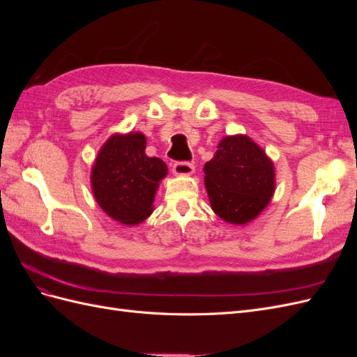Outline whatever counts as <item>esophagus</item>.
Masks as SVG:
<instances>
[{
    "label": "esophagus",
    "instance_id": "1",
    "mask_svg": "<svg viewBox=\"0 0 357 357\" xmlns=\"http://www.w3.org/2000/svg\"><path fill=\"white\" fill-rule=\"evenodd\" d=\"M193 171H195V165L190 164V162H176L172 165V172L176 176H190L193 174Z\"/></svg>",
    "mask_w": 357,
    "mask_h": 357
}]
</instances>
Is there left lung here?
I'll return each instance as SVG.
<instances>
[{
    "label": "left lung",
    "mask_w": 357,
    "mask_h": 357,
    "mask_svg": "<svg viewBox=\"0 0 357 357\" xmlns=\"http://www.w3.org/2000/svg\"><path fill=\"white\" fill-rule=\"evenodd\" d=\"M204 172L213 211L232 225L252 222L274 195L273 160L247 135L225 137Z\"/></svg>",
    "instance_id": "left-lung-1"
}]
</instances>
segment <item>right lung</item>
I'll return each mask as SVG.
<instances>
[{"mask_svg": "<svg viewBox=\"0 0 357 357\" xmlns=\"http://www.w3.org/2000/svg\"><path fill=\"white\" fill-rule=\"evenodd\" d=\"M146 144L142 132L112 135L92 167L96 202L122 225H138L152 214L159 181L168 172L164 160L146 155Z\"/></svg>", "mask_w": 357, "mask_h": 357, "instance_id": "add662e5", "label": "right lung"}]
</instances>
